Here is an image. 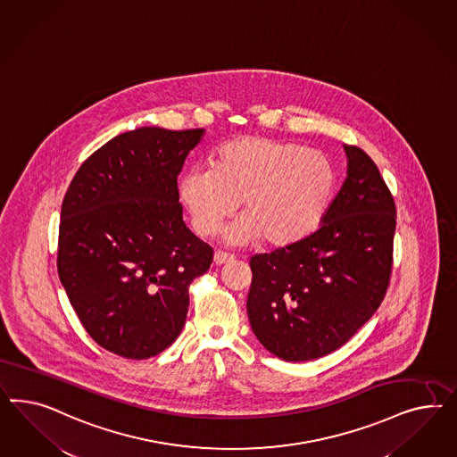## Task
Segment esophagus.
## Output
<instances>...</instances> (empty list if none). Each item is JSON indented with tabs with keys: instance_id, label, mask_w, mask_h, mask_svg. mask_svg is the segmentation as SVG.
<instances>
[{
	"instance_id": "1",
	"label": "esophagus",
	"mask_w": 457,
	"mask_h": 457,
	"mask_svg": "<svg viewBox=\"0 0 457 457\" xmlns=\"http://www.w3.org/2000/svg\"><path fill=\"white\" fill-rule=\"evenodd\" d=\"M235 260V256L231 254V253H226V251H216L214 253V264H224L229 263V262H233Z\"/></svg>"
}]
</instances>
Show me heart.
Listing matches in <instances>:
<instances>
[{
    "label": "heart",
    "mask_w": 457,
    "mask_h": 457,
    "mask_svg": "<svg viewBox=\"0 0 457 457\" xmlns=\"http://www.w3.org/2000/svg\"><path fill=\"white\" fill-rule=\"evenodd\" d=\"M337 174L330 159L300 144L236 137L221 144L211 166L191 167L179 179V197L194 229L214 235L243 201L246 218L231 241L262 237L285 248L313 233L330 208Z\"/></svg>",
    "instance_id": "obj_1"
}]
</instances>
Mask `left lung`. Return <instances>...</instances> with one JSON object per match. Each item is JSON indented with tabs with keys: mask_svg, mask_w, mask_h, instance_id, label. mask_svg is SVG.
I'll list each match as a JSON object with an SVG mask.
<instances>
[{
	"mask_svg": "<svg viewBox=\"0 0 457 457\" xmlns=\"http://www.w3.org/2000/svg\"><path fill=\"white\" fill-rule=\"evenodd\" d=\"M348 176L323 224L249 260L248 317L262 345L288 361L346 344L382 303L394 266L395 201L378 167L345 145Z\"/></svg>",
	"mask_w": 457,
	"mask_h": 457,
	"instance_id": "8db88e82",
	"label": "left lung"
}]
</instances>
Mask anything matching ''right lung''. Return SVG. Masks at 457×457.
I'll use <instances>...</instances> for the list:
<instances>
[{"mask_svg": "<svg viewBox=\"0 0 457 457\" xmlns=\"http://www.w3.org/2000/svg\"><path fill=\"white\" fill-rule=\"evenodd\" d=\"M203 129L140 127L92 154L62 203L58 277L83 328L144 360L184 327L189 287L214 251L182 221L178 178Z\"/></svg>", "mask_w": 457, "mask_h": 457, "instance_id": "add662e5", "label": "right lung"}]
</instances>
